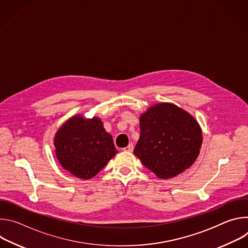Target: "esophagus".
<instances>
[{"mask_svg":"<svg viewBox=\"0 0 248 248\" xmlns=\"http://www.w3.org/2000/svg\"><path fill=\"white\" fill-rule=\"evenodd\" d=\"M124 151H127V152H132L133 151V144L129 143L126 147L124 148Z\"/></svg>","mask_w":248,"mask_h":248,"instance_id":"1","label":"esophagus"}]
</instances>
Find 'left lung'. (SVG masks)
Here are the masks:
<instances>
[{
  "label": "left lung",
  "mask_w": 248,
  "mask_h": 248,
  "mask_svg": "<svg viewBox=\"0 0 248 248\" xmlns=\"http://www.w3.org/2000/svg\"><path fill=\"white\" fill-rule=\"evenodd\" d=\"M134 155L159 179H170L190 168L203 141L198 122L171 103H158L141 114Z\"/></svg>",
  "instance_id": "8db88e82"
}]
</instances>
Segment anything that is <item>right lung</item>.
Instances as JSON below:
<instances>
[{
	"instance_id": "1",
	"label": "right lung",
	"mask_w": 248,
	"mask_h": 248,
	"mask_svg": "<svg viewBox=\"0 0 248 248\" xmlns=\"http://www.w3.org/2000/svg\"><path fill=\"white\" fill-rule=\"evenodd\" d=\"M55 152L61 166L81 180L95 176L118 153L113 137L98 117L69 118L56 132Z\"/></svg>"
}]
</instances>
